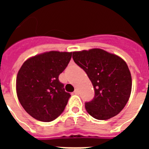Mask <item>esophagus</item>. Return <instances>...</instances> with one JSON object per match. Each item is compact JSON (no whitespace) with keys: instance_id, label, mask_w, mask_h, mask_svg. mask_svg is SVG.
I'll use <instances>...</instances> for the list:
<instances>
[{"instance_id":"obj_1","label":"esophagus","mask_w":149,"mask_h":149,"mask_svg":"<svg viewBox=\"0 0 149 149\" xmlns=\"http://www.w3.org/2000/svg\"><path fill=\"white\" fill-rule=\"evenodd\" d=\"M74 94H76V95H77L79 93V90L77 89H74Z\"/></svg>"}]
</instances>
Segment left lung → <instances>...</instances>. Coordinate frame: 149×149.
<instances>
[{"label":"left lung","mask_w":149,"mask_h":149,"mask_svg":"<svg viewBox=\"0 0 149 149\" xmlns=\"http://www.w3.org/2000/svg\"><path fill=\"white\" fill-rule=\"evenodd\" d=\"M74 63L93 84L95 97L85 103L90 116L106 120L119 114L131 93L132 79L127 63L117 55L100 48L73 52Z\"/></svg>","instance_id":"8db88e82"}]
</instances>
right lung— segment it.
Instances as JSON below:
<instances>
[{
	"instance_id": "1",
	"label": "right lung",
	"mask_w": 149,
	"mask_h": 149,
	"mask_svg": "<svg viewBox=\"0 0 149 149\" xmlns=\"http://www.w3.org/2000/svg\"><path fill=\"white\" fill-rule=\"evenodd\" d=\"M72 52L49 51L23 63L16 77V93L23 108L33 118L51 122L62 113L71 95L59 75L68 65Z\"/></svg>"
}]
</instances>
